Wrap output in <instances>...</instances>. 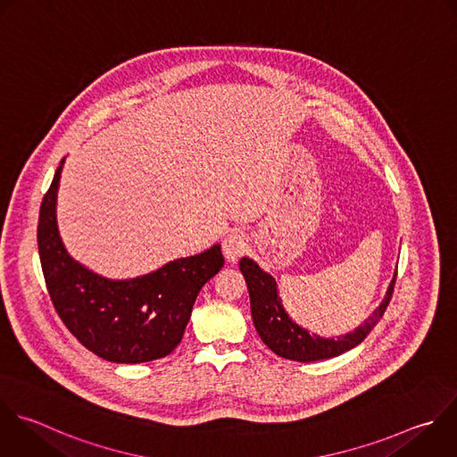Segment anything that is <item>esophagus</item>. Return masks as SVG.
<instances>
[{"label": "esophagus", "instance_id": "obj_1", "mask_svg": "<svg viewBox=\"0 0 457 457\" xmlns=\"http://www.w3.org/2000/svg\"><path fill=\"white\" fill-rule=\"evenodd\" d=\"M221 248H223L225 259H227L228 262H234V261L245 252V248H246V243H245L243 234L237 232V230L228 232V234L225 236V239H223V246H221Z\"/></svg>", "mask_w": 457, "mask_h": 457}]
</instances>
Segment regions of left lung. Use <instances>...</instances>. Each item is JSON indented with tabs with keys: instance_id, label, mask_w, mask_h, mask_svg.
<instances>
[{
	"instance_id": "obj_1",
	"label": "left lung",
	"mask_w": 457,
	"mask_h": 457,
	"mask_svg": "<svg viewBox=\"0 0 457 457\" xmlns=\"http://www.w3.org/2000/svg\"><path fill=\"white\" fill-rule=\"evenodd\" d=\"M239 270L248 286L252 318L261 339L277 355L298 362L330 359L357 346L382 318L391 300L396 278L395 273L382 303L371 312V316L361 327H357L353 332H348L334 339L309 334V330L295 323L282 307L275 278L270 273L262 271L255 261L243 257L239 261Z\"/></svg>"
}]
</instances>
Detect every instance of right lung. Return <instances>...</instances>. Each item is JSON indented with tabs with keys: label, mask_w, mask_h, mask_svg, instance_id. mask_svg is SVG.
Returning <instances> with one entry per match:
<instances>
[{
	"label": "right lung",
	"mask_w": 457,
	"mask_h": 457,
	"mask_svg": "<svg viewBox=\"0 0 457 457\" xmlns=\"http://www.w3.org/2000/svg\"><path fill=\"white\" fill-rule=\"evenodd\" d=\"M64 159L43 198L37 245L50 298L70 332L111 362H146L182 341L204 284L223 268L221 246L171 261L130 280L100 277L77 262L57 228V191Z\"/></svg>",
	"instance_id": "obj_1"
}]
</instances>
